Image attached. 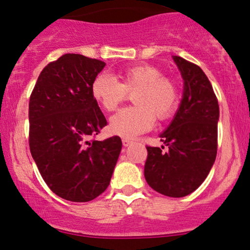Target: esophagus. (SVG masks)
I'll return each instance as SVG.
<instances>
[{
	"mask_svg": "<svg viewBox=\"0 0 250 250\" xmlns=\"http://www.w3.org/2000/svg\"><path fill=\"white\" fill-rule=\"evenodd\" d=\"M122 143H123V146H125V147H128V146H130L131 143H133V141H131L130 139H123Z\"/></svg>",
	"mask_w": 250,
	"mask_h": 250,
	"instance_id": "34e87169",
	"label": "esophagus"
}]
</instances>
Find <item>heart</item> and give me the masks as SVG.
Returning a JSON list of instances; mask_svg holds the SVG:
<instances>
[{
    "label": "heart",
    "mask_w": 250,
    "mask_h": 250,
    "mask_svg": "<svg viewBox=\"0 0 250 250\" xmlns=\"http://www.w3.org/2000/svg\"><path fill=\"white\" fill-rule=\"evenodd\" d=\"M121 81L108 74H99L91 83V94L101 107L114 111L132 94L134 107L125 108L110 119L111 133L135 137L154 125L155 116L165 121L177 105V89L173 80L163 76L154 65H135L119 74Z\"/></svg>",
    "instance_id": "obj_1"
}]
</instances>
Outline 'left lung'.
<instances>
[{"label": "left lung", "mask_w": 250, "mask_h": 250, "mask_svg": "<svg viewBox=\"0 0 250 250\" xmlns=\"http://www.w3.org/2000/svg\"><path fill=\"white\" fill-rule=\"evenodd\" d=\"M185 81L183 97L167 130L160 135L167 147L147 146L145 177L157 193L183 197L208 176L217 153L219 102L199 65L174 56Z\"/></svg>", "instance_id": "8db88e82"}]
</instances>
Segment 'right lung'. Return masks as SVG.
Listing matches in <instances>:
<instances>
[{"mask_svg":"<svg viewBox=\"0 0 250 250\" xmlns=\"http://www.w3.org/2000/svg\"><path fill=\"white\" fill-rule=\"evenodd\" d=\"M105 63L64 54L40 74L29 101V147L42 179L53 193L88 202L107 189L122 141H96L107 125L91 83Z\"/></svg>","mask_w":250,"mask_h":250,"instance_id":"1","label":"right lung"}]
</instances>
